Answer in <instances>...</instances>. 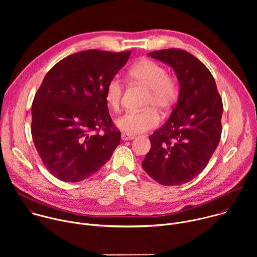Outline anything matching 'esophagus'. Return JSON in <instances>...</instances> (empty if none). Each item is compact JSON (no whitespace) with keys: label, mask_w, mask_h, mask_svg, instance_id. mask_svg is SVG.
Returning a JSON list of instances; mask_svg holds the SVG:
<instances>
[{"label":"esophagus","mask_w":257,"mask_h":257,"mask_svg":"<svg viewBox=\"0 0 257 257\" xmlns=\"http://www.w3.org/2000/svg\"><path fill=\"white\" fill-rule=\"evenodd\" d=\"M121 138H122V140L127 141V140H132V139H134V138H135V136H134V135H131V134H128V133L123 132V133L121 134Z\"/></svg>","instance_id":"1"}]
</instances>
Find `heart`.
<instances>
[{"mask_svg":"<svg viewBox=\"0 0 257 257\" xmlns=\"http://www.w3.org/2000/svg\"><path fill=\"white\" fill-rule=\"evenodd\" d=\"M129 78L143 87L148 88L142 111H129L117 119V126L125 133L135 135L156 128L160 123L157 109L163 115L175 105L180 85L178 79L167 74L166 68L153 60H142L133 65ZM124 86L118 77H113L106 83L104 98L107 105L114 111L120 107Z\"/></svg>","mask_w":257,"mask_h":257,"instance_id":"b5f03b06","label":"heart"}]
</instances>
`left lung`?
Returning a JSON list of instances; mask_svg holds the SVG:
<instances>
[{"label":"left lung","mask_w":257,"mask_h":257,"mask_svg":"<svg viewBox=\"0 0 257 257\" xmlns=\"http://www.w3.org/2000/svg\"><path fill=\"white\" fill-rule=\"evenodd\" d=\"M149 56L174 69L180 93L168 122L150 136L142 168L164 186L182 185L204 170L217 148L223 100L210 71L190 53L167 49Z\"/></svg>","instance_id":"obj_1"}]
</instances>
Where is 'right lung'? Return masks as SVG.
<instances>
[{"instance_id":"1","label":"right lung","mask_w":257,"mask_h":257,"mask_svg":"<svg viewBox=\"0 0 257 257\" xmlns=\"http://www.w3.org/2000/svg\"><path fill=\"white\" fill-rule=\"evenodd\" d=\"M131 52L87 50L58 62L45 76L31 107V134L47 170L79 182L96 173L120 144L104 90Z\"/></svg>"}]
</instances>
